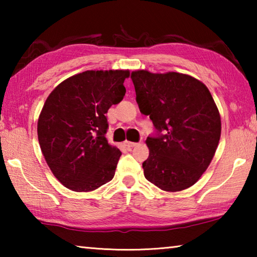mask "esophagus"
<instances>
[{
	"label": "esophagus",
	"instance_id": "obj_1",
	"mask_svg": "<svg viewBox=\"0 0 257 257\" xmlns=\"http://www.w3.org/2000/svg\"><path fill=\"white\" fill-rule=\"evenodd\" d=\"M123 145L127 147V149H133V147H135V146H137V143H134V142H128V141H125L124 143H123Z\"/></svg>",
	"mask_w": 257,
	"mask_h": 257
}]
</instances>
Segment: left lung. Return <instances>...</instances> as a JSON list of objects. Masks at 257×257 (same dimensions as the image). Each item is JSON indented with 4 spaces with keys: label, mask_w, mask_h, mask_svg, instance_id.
Segmentation results:
<instances>
[{
    "label": "left lung",
    "mask_w": 257,
    "mask_h": 257,
    "mask_svg": "<svg viewBox=\"0 0 257 257\" xmlns=\"http://www.w3.org/2000/svg\"><path fill=\"white\" fill-rule=\"evenodd\" d=\"M139 110L156 129L147 137L144 176L165 191L197 182L219 145L221 118L210 90L196 78L179 72H132Z\"/></svg>",
    "instance_id": "left-lung-1"
}]
</instances>
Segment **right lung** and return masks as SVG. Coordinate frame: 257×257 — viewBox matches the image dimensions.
I'll return each mask as SVG.
<instances>
[{
  "instance_id": "1",
  "label": "right lung",
  "mask_w": 257,
  "mask_h": 257,
  "mask_svg": "<svg viewBox=\"0 0 257 257\" xmlns=\"http://www.w3.org/2000/svg\"><path fill=\"white\" fill-rule=\"evenodd\" d=\"M129 70H87L52 90L37 122L38 142L56 179L92 191L114 177L121 152L107 143L105 114L125 94Z\"/></svg>"
}]
</instances>
